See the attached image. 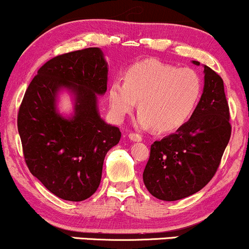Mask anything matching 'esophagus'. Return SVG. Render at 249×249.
I'll return each mask as SVG.
<instances>
[{"mask_svg":"<svg viewBox=\"0 0 249 249\" xmlns=\"http://www.w3.org/2000/svg\"><path fill=\"white\" fill-rule=\"evenodd\" d=\"M128 138L132 142H142V136L138 133H128Z\"/></svg>","mask_w":249,"mask_h":249,"instance_id":"34e87169","label":"esophagus"}]
</instances>
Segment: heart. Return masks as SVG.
I'll list each match as a JSON object with an SVG mask.
<instances>
[{"mask_svg": "<svg viewBox=\"0 0 249 249\" xmlns=\"http://www.w3.org/2000/svg\"><path fill=\"white\" fill-rule=\"evenodd\" d=\"M201 93V81L190 68H177L157 59L134 63L126 70L124 83L113 81L108 104L117 121H123L136 107L137 126L170 132L190 118Z\"/></svg>", "mask_w": 249, "mask_h": 249, "instance_id": "heart-1", "label": "heart"}]
</instances>
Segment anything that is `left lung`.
<instances>
[{
    "label": "left lung",
    "mask_w": 249,
    "mask_h": 249,
    "mask_svg": "<svg viewBox=\"0 0 249 249\" xmlns=\"http://www.w3.org/2000/svg\"><path fill=\"white\" fill-rule=\"evenodd\" d=\"M204 73V91L190 121L151 145L142 180L157 199L176 201L199 192L214 177L230 142L224 81L207 65Z\"/></svg>",
    "instance_id": "8db88e82"
}]
</instances>
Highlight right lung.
<instances>
[{
    "instance_id": "add662e5",
    "label": "right lung",
    "mask_w": 249,
    "mask_h": 249,
    "mask_svg": "<svg viewBox=\"0 0 249 249\" xmlns=\"http://www.w3.org/2000/svg\"><path fill=\"white\" fill-rule=\"evenodd\" d=\"M107 63L99 48L56 56L37 71L25 91L17 127L27 166L58 198L83 201L101 184L107 151L121 131L101 118L97 97L107 89ZM74 96V113L64 117L56 101L61 89Z\"/></svg>"
}]
</instances>
